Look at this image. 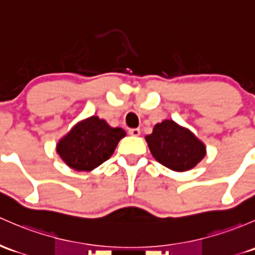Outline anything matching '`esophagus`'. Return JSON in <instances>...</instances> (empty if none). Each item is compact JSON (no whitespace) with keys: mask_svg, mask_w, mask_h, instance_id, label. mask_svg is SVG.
I'll return each mask as SVG.
<instances>
[{"mask_svg":"<svg viewBox=\"0 0 255 255\" xmlns=\"http://www.w3.org/2000/svg\"><path fill=\"white\" fill-rule=\"evenodd\" d=\"M128 133L133 136H138L140 135V129H139V128H130V129L128 130Z\"/></svg>","mask_w":255,"mask_h":255,"instance_id":"esophagus-1","label":"esophagus"}]
</instances>
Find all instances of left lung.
Here are the masks:
<instances>
[{"label":"left lung","mask_w":255,"mask_h":255,"mask_svg":"<svg viewBox=\"0 0 255 255\" xmlns=\"http://www.w3.org/2000/svg\"><path fill=\"white\" fill-rule=\"evenodd\" d=\"M146 141L157 161L178 172L191 170L205 156L204 144L171 120L157 123Z\"/></svg>","instance_id":"obj_1"}]
</instances>
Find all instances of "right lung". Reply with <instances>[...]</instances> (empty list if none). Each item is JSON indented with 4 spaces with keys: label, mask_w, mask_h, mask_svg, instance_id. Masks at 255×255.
<instances>
[{
    "label": "right lung",
    "mask_w": 255,
    "mask_h": 255,
    "mask_svg": "<svg viewBox=\"0 0 255 255\" xmlns=\"http://www.w3.org/2000/svg\"><path fill=\"white\" fill-rule=\"evenodd\" d=\"M126 132L112 128L104 120L93 116L78 123L60 143L57 152L69 167L92 171L110 159Z\"/></svg>",
    "instance_id": "obj_1"
}]
</instances>
